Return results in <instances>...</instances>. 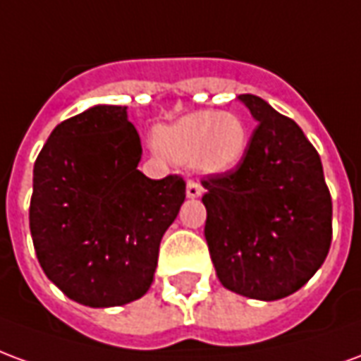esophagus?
<instances>
[{
    "mask_svg": "<svg viewBox=\"0 0 361 361\" xmlns=\"http://www.w3.org/2000/svg\"><path fill=\"white\" fill-rule=\"evenodd\" d=\"M203 195V185L195 180L188 181V197L189 199H197V197Z\"/></svg>",
    "mask_w": 361,
    "mask_h": 361,
    "instance_id": "esophagus-1",
    "label": "esophagus"
}]
</instances>
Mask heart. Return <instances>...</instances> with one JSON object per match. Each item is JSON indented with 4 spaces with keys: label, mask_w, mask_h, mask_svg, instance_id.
Here are the masks:
<instances>
[{
    "label": "heart",
    "mask_w": 361,
    "mask_h": 361,
    "mask_svg": "<svg viewBox=\"0 0 361 361\" xmlns=\"http://www.w3.org/2000/svg\"><path fill=\"white\" fill-rule=\"evenodd\" d=\"M158 150L178 164H189L197 172L219 176L240 166L251 135L242 116L234 111L199 110L157 129Z\"/></svg>",
    "instance_id": "heart-1"
}]
</instances>
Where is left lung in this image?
<instances>
[{"label": "left lung", "mask_w": 361, "mask_h": 361, "mask_svg": "<svg viewBox=\"0 0 361 361\" xmlns=\"http://www.w3.org/2000/svg\"><path fill=\"white\" fill-rule=\"evenodd\" d=\"M238 98L257 127L240 166L201 181L204 238L222 286L274 302L323 265L333 203L317 150L294 119L255 94Z\"/></svg>", "instance_id": "8db88e82"}]
</instances>
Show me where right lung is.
<instances>
[{"label": "right lung", "instance_id": "obj_1", "mask_svg": "<svg viewBox=\"0 0 361 361\" xmlns=\"http://www.w3.org/2000/svg\"><path fill=\"white\" fill-rule=\"evenodd\" d=\"M126 106L61 121L35 162L30 234L46 276L77 303L114 307L152 284L158 247L181 203L180 176L150 180Z\"/></svg>", "mask_w": 361, "mask_h": 361}]
</instances>
